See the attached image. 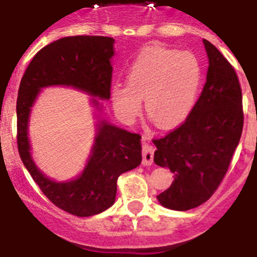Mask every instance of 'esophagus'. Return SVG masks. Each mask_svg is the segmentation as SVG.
Returning <instances> with one entry per match:
<instances>
[{
	"label": "esophagus",
	"mask_w": 257,
	"mask_h": 257,
	"mask_svg": "<svg viewBox=\"0 0 257 257\" xmlns=\"http://www.w3.org/2000/svg\"><path fill=\"white\" fill-rule=\"evenodd\" d=\"M147 142H148V136H143V165L151 166L153 163L154 148Z\"/></svg>",
	"instance_id": "esophagus-1"
}]
</instances>
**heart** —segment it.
Listing matches in <instances>:
<instances>
[{
	"label": "heart",
	"mask_w": 257,
	"mask_h": 257,
	"mask_svg": "<svg viewBox=\"0 0 257 257\" xmlns=\"http://www.w3.org/2000/svg\"><path fill=\"white\" fill-rule=\"evenodd\" d=\"M202 70L198 60L187 51L148 46L128 68L126 85L113 83L110 100L115 113L133 122L145 110L161 128L183 123L196 104Z\"/></svg>",
	"instance_id": "obj_1"
}]
</instances>
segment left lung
<instances>
[{"instance_id":"8db88e82","label":"left lung","mask_w":257,"mask_h":257,"mask_svg":"<svg viewBox=\"0 0 257 257\" xmlns=\"http://www.w3.org/2000/svg\"><path fill=\"white\" fill-rule=\"evenodd\" d=\"M208 58L205 87L183 124L153 140L154 163L174 172L171 187L157 196L166 208L187 211L205 203L228 171L243 128L242 90L221 52L203 40Z\"/></svg>"}]
</instances>
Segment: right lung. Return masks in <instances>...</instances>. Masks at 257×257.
Wrapping results in <instances>:
<instances>
[{
    "instance_id": "right-lung-1",
    "label": "right lung",
    "mask_w": 257,
    "mask_h": 257,
    "mask_svg": "<svg viewBox=\"0 0 257 257\" xmlns=\"http://www.w3.org/2000/svg\"><path fill=\"white\" fill-rule=\"evenodd\" d=\"M114 40L103 36H73L54 41L32 59L20 81L17 101L18 151L20 158L45 196L61 210L86 217L100 213L114 203L117 179L142 163V136L101 118L112 82ZM67 85L86 92L97 110V133L85 169L74 179L47 178L31 158L28 136L31 106L40 90Z\"/></svg>"
}]
</instances>
